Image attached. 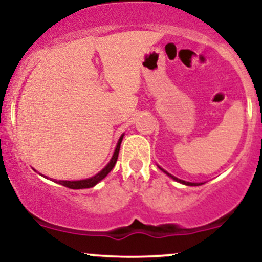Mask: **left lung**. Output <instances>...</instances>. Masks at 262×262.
<instances>
[{
	"label": "left lung",
	"instance_id": "1",
	"mask_svg": "<svg viewBox=\"0 0 262 262\" xmlns=\"http://www.w3.org/2000/svg\"><path fill=\"white\" fill-rule=\"evenodd\" d=\"M159 169H160L161 171H164L165 173H166L167 176H170L171 179L172 180H175V181H177V182H180V183H182V185H186V186H198V185H202V183H196V182H187V181H183V180H180V179H177V177H175V176H172L171 175V173H169V172H166V171H165L164 169H161L160 166H159Z\"/></svg>",
	"mask_w": 262,
	"mask_h": 262
}]
</instances>
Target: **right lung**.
I'll return each mask as SVG.
<instances>
[{
	"label": "right lung",
	"instance_id": "add662e5",
	"mask_svg": "<svg viewBox=\"0 0 262 262\" xmlns=\"http://www.w3.org/2000/svg\"><path fill=\"white\" fill-rule=\"evenodd\" d=\"M123 137H124V134L121 135V138H119L118 143H117V146L116 149H114V152H113V156L111 158V160L106 166L102 169L100 172L96 173L95 176L90 177V179H86V180H80V181H64V180H59L58 183L60 185L65 186V187H69V188H73V189H81V188H90V187H93V186L97 185L98 182L102 181V180L106 177L108 173L112 171V169L114 167V165H116L117 162V159H118V154H119V148H121V143L123 140ZM44 176V175H41ZM45 177V176H44ZM48 179V177H47Z\"/></svg>",
	"mask_w": 262,
	"mask_h": 262
}]
</instances>
